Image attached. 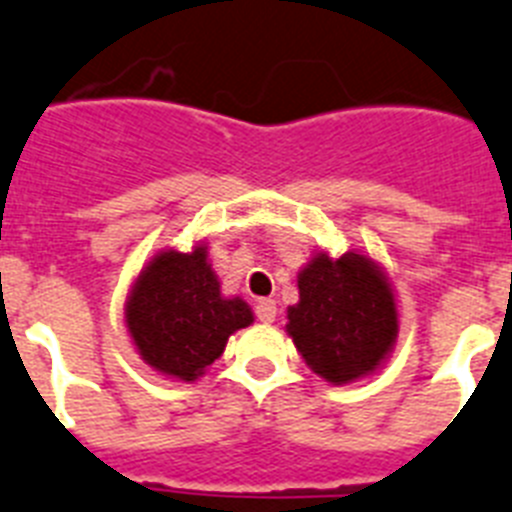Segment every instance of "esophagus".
<instances>
[{"label": "esophagus", "instance_id": "esophagus-1", "mask_svg": "<svg viewBox=\"0 0 512 512\" xmlns=\"http://www.w3.org/2000/svg\"><path fill=\"white\" fill-rule=\"evenodd\" d=\"M256 318H259L261 323H274V318H277V303L269 298L259 300V303H256Z\"/></svg>", "mask_w": 512, "mask_h": 512}]
</instances>
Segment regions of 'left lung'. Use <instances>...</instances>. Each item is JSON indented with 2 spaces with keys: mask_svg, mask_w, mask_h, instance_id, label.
<instances>
[{
  "mask_svg": "<svg viewBox=\"0 0 512 512\" xmlns=\"http://www.w3.org/2000/svg\"><path fill=\"white\" fill-rule=\"evenodd\" d=\"M298 305L287 308V334L305 365L342 386L373 375L399 336L388 277L373 259L347 251L316 253L298 274Z\"/></svg>",
  "mask_w": 512,
  "mask_h": 512,
  "instance_id": "left-lung-1",
  "label": "left lung"
}]
</instances>
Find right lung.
Instances as JSON below:
<instances>
[{"instance_id": "obj_1", "label": "right lung", "mask_w": 512, "mask_h": 512, "mask_svg": "<svg viewBox=\"0 0 512 512\" xmlns=\"http://www.w3.org/2000/svg\"><path fill=\"white\" fill-rule=\"evenodd\" d=\"M126 329L152 370L196 381L225 352L230 334L253 323L246 300L225 298L207 246L155 253L126 298Z\"/></svg>"}]
</instances>
